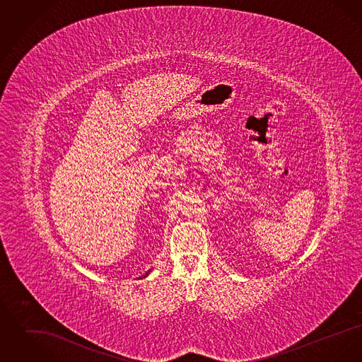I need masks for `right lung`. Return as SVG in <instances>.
<instances>
[{"instance_id":"obj_1","label":"right lung","mask_w":362,"mask_h":362,"mask_svg":"<svg viewBox=\"0 0 362 362\" xmlns=\"http://www.w3.org/2000/svg\"><path fill=\"white\" fill-rule=\"evenodd\" d=\"M151 272H152V270H149V272H146V274H145V276H142V278H145V276H148V274H149V273H151Z\"/></svg>"}]
</instances>
